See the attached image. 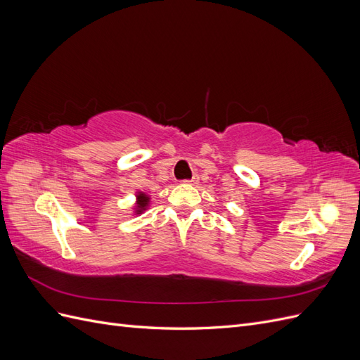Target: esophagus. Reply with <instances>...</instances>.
I'll use <instances>...</instances> for the list:
<instances>
[{"label":"esophagus","instance_id":"34e87169","mask_svg":"<svg viewBox=\"0 0 360 360\" xmlns=\"http://www.w3.org/2000/svg\"><path fill=\"white\" fill-rule=\"evenodd\" d=\"M184 183H186V184H197L198 183V177H192L191 180H184Z\"/></svg>","mask_w":360,"mask_h":360}]
</instances>
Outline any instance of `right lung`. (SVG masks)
Returning <instances> with one entry per match:
<instances>
[{"label": "right lung", "instance_id": "1", "mask_svg": "<svg viewBox=\"0 0 360 360\" xmlns=\"http://www.w3.org/2000/svg\"><path fill=\"white\" fill-rule=\"evenodd\" d=\"M135 197H136V202H135V207H134V213L135 214L144 213L147 210L148 204H150V197L146 192H141V191H138L135 193Z\"/></svg>", "mask_w": 360, "mask_h": 360}]
</instances>
